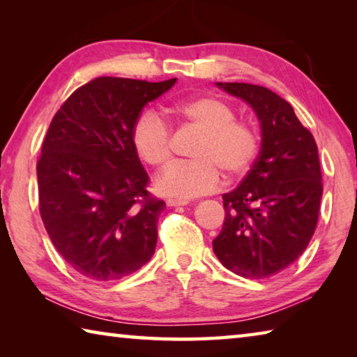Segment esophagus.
Instances as JSON below:
<instances>
[{"instance_id": "obj_1", "label": "esophagus", "mask_w": 357, "mask_h": 357, "mask_svg": "<svg viewBox=\"0 0 357 357\" xmlns=\"http://www.w3.org/2000/svg\"><path fill=\"white\" fill-rule=\"evenodd\" d=\"M189 202L187 200H181V198H168L167 200V206H184Z\"/></svg>"}]
</instances>
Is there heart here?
Masks as SVG:
<instances>
[{
    "mask_svg": "<svg viewBox=\"0 0 357 357\" xmlns=\"http://www.w3.org/2000/svg\"><path fill=\"white\" fill-rule=\"evenodd\" d=\"M170 112L187 128L200 134L192 149L193 162L174 164L155 178V190L167 197L193 198L219 189L223 172L228 178L249 172L259 149L252 124L236 119L227 100L215 96H193L179 100ZM132 144L140 159L154 168L170 164L172 129L154 112H144L132 128Z\"/></svg>",
    "mask_w": 357,
    "mask_h": 357,
    "instance_id": "1",
    "label": "heart"
}]
</instances>
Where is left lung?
I'll return each mask as SVG.
<instances>
[{"mask_svg":"<svg viewBox=\"0 0 357 357\" xmlns=\"http://www.w3.org/2000/svg\"><path fill=\"white\" fill-rule=\"evenodd\" d=\"M217 86L255 110L261 149L243 183L222 195L227 214L213 249L231 273L266 279L294 263L315 233L323 195L318 148L279 94L250 83Z\"/></svg>","mask_w":357,"mask_h":357,"instance_id":"1","label":"left lung"}]
</instances>
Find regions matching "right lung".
Wrapping results in <instances>:
<instances>
[{"instance_id": "add662e5", "label": "right lung", "mask_w": 357, "mask_h": 357, "mask_svg": "<svg viewBox=\"0 0 357 357\" xmlns=\"http://www.w3.org/2000/svg\"><path fill=\"white\" fill-rule=\"evenodd\" d=\"M174 82L94 78L52 119L38 160L40 217L66 263L88 279H123L155 250L165 203L148 192L132 128Z\"/></svg>"}]
</instances>
